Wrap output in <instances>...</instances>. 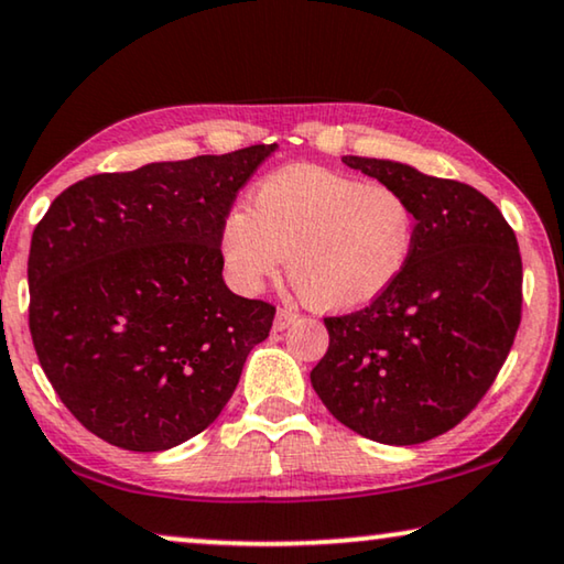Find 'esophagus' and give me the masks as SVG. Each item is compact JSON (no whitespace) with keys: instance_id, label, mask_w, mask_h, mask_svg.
<instances>
[{"instance_id":"1","label":"esophagus","mask_w":564,"mask_h":564,"mask_svg":"<svg viewBox=\"0 0 564 564\" xmlns=\"http://www.w3.org/2000/svg\"><path fill=\"white\" fill-rule=\"evenodd\" d=\"M295 321H297L295 310L280 307V310H276V315H274V330H288Z\"/></svg>"}]
</instances>
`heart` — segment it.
Listing matches in <instances>:
<instances>
[{"label":"heart","mask_w":564,"mask_h":564,"mask_svg":"<svg viewBox=\"0 0 564 564\" xmlns=\"http://www.w3.org/2000/svg\"><path fill=\"white\" fill-rule=\"evenodd\" d=\"M417 216L389 185L315 165L267 175L221 226L228 282L257 292L288 262L297 295L325 313L381 297L410 264Z\"/></svg>","instance_id":"1"}]
</instances>
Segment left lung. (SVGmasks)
Masks as SVG:
<instances>
[{
	"label": "left lung",
	"instance_id": "1",
	"mask_svg": "<svg viewBox=\"0 0 564 564\" xmlns=\"http://www.w3.org/2000/svg\"><path fill=\"white\" fill-rule=\"evenodd\" d=\"M412 203L417 239L402 276L350 315L325 317L328 354L310 381L338 422L383 445L455 427L491 387L521 321V254L476 187L397 160L346 154Z\"/></svg>",
	"mask_w": 564,
	"mask_h": 564
}]
</instances>
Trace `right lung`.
Wrapping results in <instances>:
<instances>
[{
    "instance_id": "add662e5",
    "label": "right lung",
    "mask_w": 564,
    "mask_h": 564,
    "mask_svg": "<svg viewBox=\"0 0 564 564\" xmlns=\"http://www.w3.org/2000/svg\"><path fill=\"white\" fill-rule=\"evenodd\" d=\"M274 150L91 175L35 226L32 343L61 402L106 443L160 453L195 437L269 336L274 307L226 288L221 226Z\"/></svg>"
}]
</instances>
